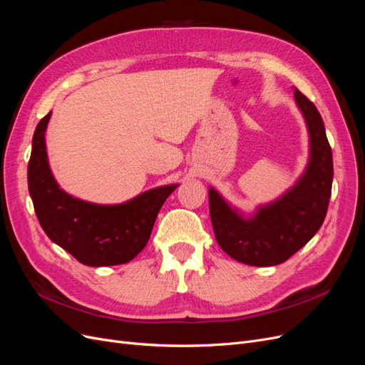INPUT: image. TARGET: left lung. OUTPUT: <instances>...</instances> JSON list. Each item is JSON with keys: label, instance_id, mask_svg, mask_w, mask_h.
<instances>
[{"label": "left lung", "instance_id": "8db88e82", "mask_svg": "<svg viewBox=\"0 0 365 365\" xmlns=\"http://www.w3.org/2000/svg\"><path fill=\"white\" fill-rule=\"evenodd\" d=\"M294 97L311 135V160L294 189L277 202L262 207L251 219L240 217L216 190H208L210 216L217 244L242 263L256 267L283 263L303 248L324 222L332 193V149L315 105L298 90Z\"/></svg>", "mask_w": 365, "mask_h": 365}]
</instances>
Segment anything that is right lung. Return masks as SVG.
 Returning a JSON list of instances; mask_svg holds the SVG:
<instances>
[{"label": "right lung", "instance_id": "add662e5", "mask_svg": "<svg viewBox=\"0 0 365 365\" xmlns=\"http://www.w3.org/2000/svg\"><path fill=\"white\" fill-rule=\"evenodd\" d=\"M41 118L31 141L27 181L46 235L88 267H111L134 259L146 247L158 212L176 185L158 187L120 205L85 202L59 189L48 168L46 128Z\"/></svg>", "mask_w": 365, "mask_h": 365}]
</instances>
